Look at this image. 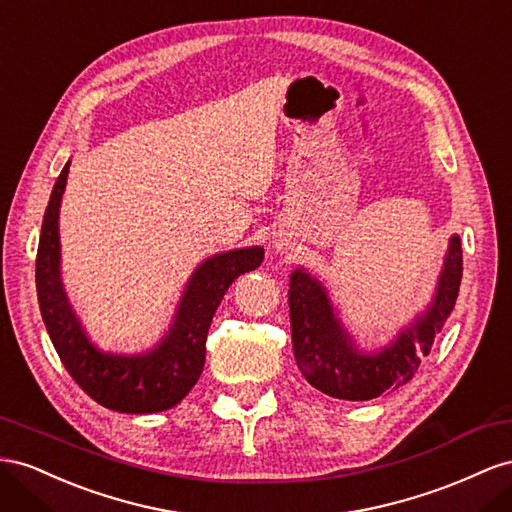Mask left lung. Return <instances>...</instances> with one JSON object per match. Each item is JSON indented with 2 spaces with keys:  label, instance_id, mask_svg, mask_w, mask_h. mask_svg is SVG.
<instances>
[{
  "label": "left lung",
  "instance_id": "8db88e82",
  "mask_svg": "<svg viewBox=\"0 0 512 512\" xmlns=\"http://www.w3.org/2000/svg\"><path fill=\"white\" fill-rule=\"evenodd\" d=\"M461 274V240L452 236L427 311L384 349L362 352L334 313L324 285L302 268L291 272V343L306 382L328 397L343 401H369L410 382L455 309Z\"/></svg>",
  "mask_w": 512,
  "mask_h": 512
}]
</instances>
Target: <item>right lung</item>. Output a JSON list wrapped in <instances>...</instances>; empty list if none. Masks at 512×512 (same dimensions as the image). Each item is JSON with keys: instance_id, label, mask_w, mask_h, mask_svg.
I'll list each match as a JSON object with an SVG mask.
<instances>
[{"instance_id": "add662e5", "label": "right lung", "mask_w": 512, "mask_h": 512, "mask_svg": "<svg viewBox=\"0 0 512 512\" xmlns=\"http://www.w3.org/2000/svg\"><path fill=\"white\" fill-rule=\"evenodd\" d=\"M68 167L57 178L42 218L36 255V291L42 321L70 377L102 407L124 414H152L178 405L203 371L212 317L229 285L264 261V248L248 246L218 253L186 283L169 332L145 354L124 356L98 349L72 313L60 279V203Z\"/></svg>"}]
</instances>
